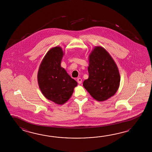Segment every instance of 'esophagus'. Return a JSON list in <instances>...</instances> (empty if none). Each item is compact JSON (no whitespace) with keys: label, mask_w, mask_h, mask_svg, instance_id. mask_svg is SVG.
<instances>
[{"label":"esophagus","mask_w":152,"mask_h":152,"mask_svg":"<svg viewBox=\"0 0 152 152\" xmlns=\"http://www.w3.org/2000/svg\"><path fill=\"white\" fill-rule=\"evenodd\" d=\"M77 82L79 84H81L82 83V79H81L80 77H78V78H77Z\"/></svg>","instance_id":"34e87169"}]
</instances>
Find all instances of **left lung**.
I'll list each match as a JSON object with an SVG mask.
<instances>
[{
  "mask_svg": "<svg viewBox=\"0 0 152 152\" xmlns=\"http://www.w3.org/2000/svg\"><path fill=\"white\" fill-rule=\"evenodd\" d=\"M88 78L84 88L94 99L103 102L116 93L120 86V73L115 62L105 49L96 46L89 55Z\"/></svg>",
  "mask_w": 152,
  "mask_h": 152,
  "instance_id": "1",
  "label": "left lung"
}]
</instances>
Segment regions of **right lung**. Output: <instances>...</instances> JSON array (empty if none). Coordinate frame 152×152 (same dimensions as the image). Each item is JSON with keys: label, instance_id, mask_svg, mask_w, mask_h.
I'll return each mask as SVG.
<instances>
[{"label": "right lung", "instance_id": "obj_1", "mask_svg": "<svg viewBox=\"0 0 152 152\" xmlns=\"http://www.w3.org/2000/svg\"><path fill=\"white\" fill-rule=\"evenodd\" d=\"M64 52L55 47L47 53L39 65L37 81L42 94L48 100L62 105L71 97L77 82L61 67Z\"/></svg>", "mask_w": 152, "mask_h": 152}]
</instances>
